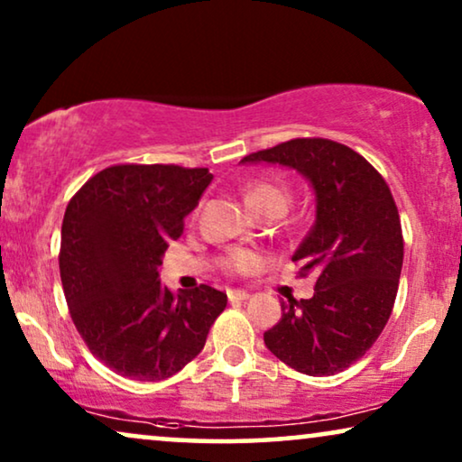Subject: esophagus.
<instances>
[{"instance_id":"obj_1","label":"esophagus","mask_w":462,"mask_h":462,"mask_svg":"<svg viewBox=\"0 0 462 462\" xmlns=\"http://www.w3.org/2000/svg\"><path fill=\"white\" fill-rule=\"evenodd\" d=\"M226 296H229V300H245L250 296V292L248 290H229V292H226Z\"/></svg>"}]
</instances>
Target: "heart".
Segmentation results:
<instances>
[{
    "instance_id": "heart-1",
    "label": "heart",
    "mask_w": 462,
    "mask_h": 462,
    "mask_svg": "<svg viewBox=\"0 0 462 462\" xmlns=\"http://www.w3.org/2000/svg\"><path fill=\"white\" fill-rule=\"evenodd\" d=\"M245 199H248V204L254 208L256 212L267 214L271 210H280L283 214L290 204V189L283 185V182L261 179L254 180L248 187ZM258 263H261V258H258L254 252L233 250L223 261V267L229 271V273H248V271L258 267Z\"/></svg>"
}]
</instances>
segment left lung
<instances>
[{"label":"left lung","mask_w":462,"mask_h":462,"mask_svg":"<svg viewBox=\"0 0 462 462\" xmlns=\"http://www.w3.org/2000/svg\"><path fill=\"white\" fill-rule=\"evenodd\" d=\"M242 162L294 168L315 191V223L292 256L300 277H318L315 294L282 302L264 345L302 374L343 372L376 343L393 311L403 236L391 189L365 157L328 138H292Z\"/></svg>","instance_id":"1"}]
</instances>
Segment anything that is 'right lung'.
<instances>
[{
    "label": "right lung",
    "instance_id": "1",
    "mask_svg": "<svg viewBox=\"0 0 462 462\" xmlns=\"http://www.w3.org/2000/svg\"><path fill=\"white\" fill-rule=\"evenodd\" d=\"M208 168L119 163L69 201L60 282L92 356L132 381H163L204 349L226 294L206 283L174 294L157 273L185 217L210 185Z\"/></svg>",
    "mask_w": 462,
    "mask_h": 462
}]
</instances>
